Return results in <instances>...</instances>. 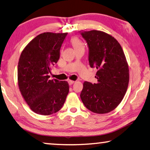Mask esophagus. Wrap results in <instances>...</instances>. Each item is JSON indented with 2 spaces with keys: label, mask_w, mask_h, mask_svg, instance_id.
Masks as SVG:
<instances>
[{
  "label": "esophagus",
  "mask_w": 150,
  "mask_h": 150,
  "mask_svg": "<svg viewBox=\"0 0 150 150\" xmlns=\"http://www.w3.org/2000/svg\"><path fill=\"white\" fill-rule=\"evenodd\" d=\"M68 82H69V85H72L73 83H74V82H75V81H73V80H68Z\"/></svg>",
  "instance_id": "esophagus-1"
}]
</instances>
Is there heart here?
<instances>
[{"mask_svg":"<svg viewBox=\"0 0 150 150\" xmlns=\"http://www.w3.org/2000/svg\"><path fill=\"white\" fill-rule=\"evenodd\" d=\"M71 44H72L73 47H74L75 50L81 49V48H83V49L85 48L83 43L79 39V38L73 37L71 39Z\"/></svg>","mask_w":150,"mask_h":150,"instance_id":"b5f03b06","label":"heart"}]
</instances>
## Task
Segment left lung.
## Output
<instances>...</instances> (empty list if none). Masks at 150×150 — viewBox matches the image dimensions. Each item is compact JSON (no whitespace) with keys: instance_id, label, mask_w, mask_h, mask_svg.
Listing matches in <instances>:
<instances>
[{"instance_id":"8db88e82","label":"left lung","mask_w":150,"mask_h":150,"mask_svg":"<svg viewBox=\"0 0 150 150\" xmlns=\"http://www.w3.org/2000/svg\"><path fill=\"white\" fill-rule=\"evenodd\" d=\"M89 47L90 66L96 67L97 83H83L80 97L92 112L103 114L121 103L129 83V69L123 50L112 36L100 30L81 33Z\"/></svg>"}]
</instances>
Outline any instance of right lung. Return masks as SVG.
<instances>
[{
    "label": "right lung",
    "instance_id": "right-lung-1",
    "mask_svg": "<svg viewBox=\"0 0 150 150\" xmlns=\"http://www.w3.org/2000/svg\"><path fill=\"white\" fill-rule=\"evenodd\" d=\"M67 35V33L40 34L20 55L19 89L31 110L37 114L49 115L58 112L69 94L68 82L49 79L52 68L60 58L61 45Z\"/></svg>",
    "mask_w": 150,
    "mask_h": 150
}]
</instances>
